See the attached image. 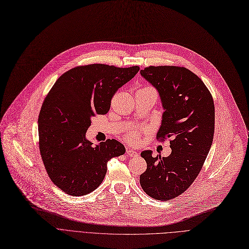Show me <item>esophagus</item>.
Listing matches in <instances>:
<instances>
[{
  "label": "esophagus",
  "instance_id": "1",
  "mask_svg": "<svg viewBox=\"0 0 249 249\" xmlns=\"http://www.w3.org/2000/svg\"><path fill=\"white\" fill-rule=\"evenodd\" d=\"M126 155H127L128 157H135V156L137 155V152L134 151V150L131 149V148H127V149H126Z\"/></svg>",
  "mask_w": 249,
  "mask_h": 249
}]
</instances>
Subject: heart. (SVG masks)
Here are the masks:
<instances>
[{"mask_svg":"<svg viewBox=\"0 0 249 249\" xmlns=\"http://www.w3.org/2000/svg\"><path fill=\"white\" fill-rule=\"evenodd\" d=\"M145 89H154V88H152V87H150V86H147V87L142 88V89H140V90H145ZM126 140L129 141V142H133V143H135V142H137V141L139 140V132L134 131V132H131L129 134H127Z\"/></svg>","mask_w":249,"mask_h":249,"instance_id":"heart-1","label":"heart"}]
</instances>
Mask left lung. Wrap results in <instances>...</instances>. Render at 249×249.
Listing matches in <instances>:
<instances>
[{"instance_id": "8db88e82", "label": "left lung", "mask_w": 249, "mask_h": 249, "mask_svg": "<svg viewBox=\"0 0 249 249\" xmlns=\"http://www.w3.org/2000/svg\"><path fill=\"white\" fill-rule=\"evenodd\" d=\"M141 75L155 87L165 109L157 140L170 138L168 157L152 156L140 183L151 197L167 202L184 193L202 170L215 132V105L204 82L192 71L176 66H150Z\"/></svg>"}]
</instances>
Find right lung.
Wrapping results in <instances>:
<instances>
[{"mask_svg": "<svg viewBox=\"0 0 249 249\" xmlns=\"http://www.w3.org/2000/svg\"><path fill=\"white\" fill-rule=\"evenodd\" d=\"M139 70L104 64L75 67L46 95L38 116L39 151L51 180L66 194L93 192L104 179L107 162L124 154V146L114 139L94 147L85 136L91 117L107 113L115 92Z\"/></svg>", "mask_w": 249, "mask_h": 249, "instance_id": "add662e5", "label": "right lung"}]
</instances>
